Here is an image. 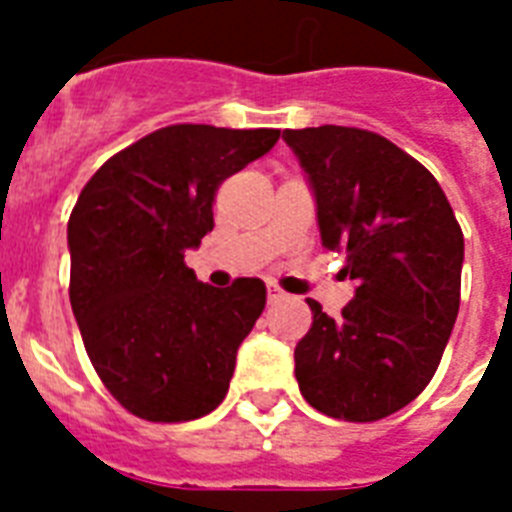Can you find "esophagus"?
<instances>
[{
  "instance_id": "obj_1",
  "label": "esophagus",
  "mask_w": 512,
  "mask_h": 512,
  "mask_svg": "<svg viewBox=\"0 0 512 512\" xmlns=\"http://www.w3.org/2000/svg\"><path fill=\"white\" fill-rule=\"evenodd\" d=\"M279 300H287V292L276 284H268V303H279Z\"/></svg>"
}]
</instances>
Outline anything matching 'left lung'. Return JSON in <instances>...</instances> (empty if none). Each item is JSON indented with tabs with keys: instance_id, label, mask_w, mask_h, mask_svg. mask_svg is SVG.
Listing matches in <instances>:
<instances>
[{
	"instance_id": "8db88e82",
	"label": "left lung",
	"mask_w": 512,
	"mask_h": 512,
	"mask_svg": "<svg viewBox=\"0 0 512 512\" xmlns=\"http://www.w3.org/2000/svg\"><path fill=\"white\" fill-rule=\"evenodd\" d=\"M316 196L321 244L345 255L356 295L295 348V377L313 409L374 422L433 380L460 311L465 239L441 185L417 159L358 127L284 130Z\"/></svg>"
}]
</instances>
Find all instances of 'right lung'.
<instances>
[{
    "mask_svg": "<svg viewBox=\"0 0 512 512\" xmlns=\"http://www.w3.org/2000/svg\"><path fill=\"white\" fill-rule=\"evenodd\" d=\"M279 135L162 127L111 156L76 199L71 311L108 393L140 420H199L228 393L236 350L265 308V284H201L185 249L212 231L220 183L268 154Z\"/></svg>",
    "mask_w": 512,
    "mask_h": 512,
    "instance_id": "add662e5",
    "label": "right lung"
}]
</instances>
